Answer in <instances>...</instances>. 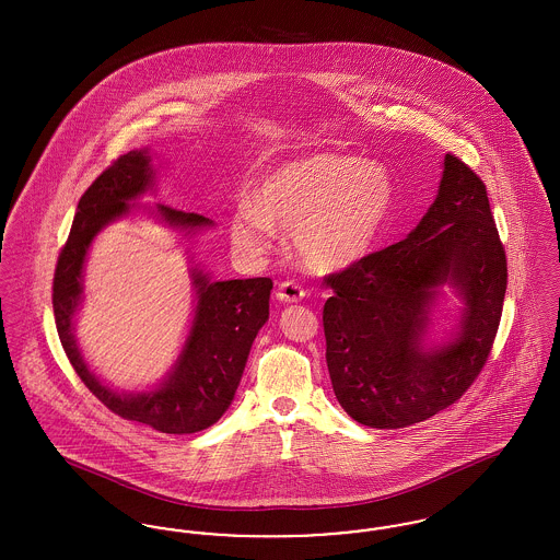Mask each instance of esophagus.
<instances>
[{"instance_id": "esophagus-1", "label": "esophagus", "mask_w": 560, "mask_h": 560, "mask_svg": "<svg viewBox=\"0 0 560 560\" xmlns=\"http://www.w3.org/2000/svg\"><path fill=\"white\" fill-rule=\"evenodd\" d=\"M304 295H306V292H304L298 283H293V281H283V283H279L277 300H281V302L293 304V302H300Z\"/></svg>"}]
</instances>
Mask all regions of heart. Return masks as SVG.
I'll list each match as a JSON object with an SVG mask.
<instances>
[{
    "instance_id": "b5f03b06",
    "label": "heart",
    "mask_w": 560,
    "mask_h": 560,
    "mask_svg": "<svg viewBox=\"0 0 560 560\" xmlns=\"http://www.w3.org/2000/svg\"><path fill=\"white\" fill-rule=\"evenodd\" d=\"M386 165L342 153H313L270 170L231 215V237L249 256L267 254L277 229L292 231L300 262L342 272L365 260L395 210Z\"/></svg>"
}]
</instances>
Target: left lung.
I'll return each instance as SVG.
<instances>
[{
	"label": "left lung",
	"mask_w": 560,
	"mask_h": 560,
	"mask_svg": "<svg viewBox=\"0 0 560 560\" xmlns=\"http://www.w3.org/2000/svg\"><path fill=\"white\" fill-rule=\"evenodd\" d=\"M325 281V359L348 416L390 430L443 411L482 370L506 295V252L482 180L447 153L436 199L407 240ZM445 287L463 306L432 343Z\"/></svg>",
	"instance_id": "left-lung-1"
}]
</instances>
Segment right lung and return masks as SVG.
Here are the masks:
<instances>
[{
	"label": "right lung",
	"mask_w": 560,
	"mask_h": 560,
	"mask_svg": "<svg viewBox=\"0 0 560 560\" xmlns=\"http://www.w3.org/2000/svg\"><path fill=\"white\" fill-rule=\"evenodd\" d=\"M158 170L149 149L121 155L81 195L78 213L54 272L52 304L62 348L90 393L124 420L165 434H190L215 424L235 399L252 345L268 320L272 281L268 277L212 281L188 268L195 308L187 340L170 372L149 390L121 393L90 370L75 338V315L83 302V267L94 237L136 210L138 197L153 190ZM167 229L192 237L213 222L170 206H147Z\"/></svg>",
	"instance_id": "1"
}]
</instances>
